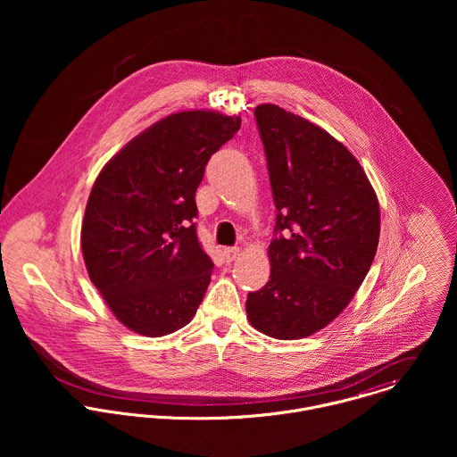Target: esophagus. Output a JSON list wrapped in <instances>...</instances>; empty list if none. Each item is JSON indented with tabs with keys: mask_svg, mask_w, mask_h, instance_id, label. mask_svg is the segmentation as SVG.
I'll return each instance as SVG.
<instances>
[{
	"mask_svg": "<svg viewBox=\"0 0 457 457\" xmlns=\"http://www.w3.org/2000/svg\"><path fill=\"white\" fill-rule=\"evenodd\" d=\"M239 252H241V250H239L237 246H232V248H225V250H223V255H225L227 262H232L239 257Z\"/></svg>",
	"mask_w": 457,
	"mask_h": 457,
	"instance_id": "34e87169",
	"label": "esophagus"
}]
</instances>
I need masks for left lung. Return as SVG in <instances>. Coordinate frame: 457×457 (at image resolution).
I'll return each mask as SVG.
<instances>
[{
    "label": "left lung",
    "mask_w": 457,
    "mask_h": 457,
    "mask_svg": "<svg viewBox=\"0 0 457 457\" xmlns=\"http://www.w3.org/2000/svg\"><path fill=\"white\" fill-rule=\"evenodd\" d=\"M276 205L270 276L250 292V324L301 339L330 324L364 281L380 237L377 194L355 156L285 109H255Z\"/></svg>",
    "instance_id": "left-lung-1"
}]
</instances>
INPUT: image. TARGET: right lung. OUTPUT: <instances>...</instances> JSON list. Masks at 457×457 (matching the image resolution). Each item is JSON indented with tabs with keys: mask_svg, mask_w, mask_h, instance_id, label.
I'll use <instances>...</instances> for the list:
<instances>
[{
	"mask_svg": "<svg viewBox=\"0 0 457 457\" xmlns=\"http://www.w3.org/2000/svg\"><path fill=\"white\" fill-rule=\"evenodd\" d=\"M239 116L170 114L107 162L87 198L80 246L89 279L137 334L165 336L195 317L214 263L196 237L195 192Z\"/></svg>",
	"mask_w": 457,
	"mask_h": 457,
	"instance_id": "add662e5",
	"label": "right lung"
}]
</instances>
